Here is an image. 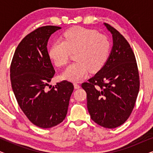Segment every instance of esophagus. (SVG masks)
<instances>
[{
    "label": "esophagus",
    "instance_id": "1",
    "mask_svg": "<svg viewBox=\"0 0 153 153\" xmlns=\"http://www.w3.org/2000/svg\"><path fill=\"white\" fill-rule=\"evenodd\" d=\"M74 86L75 89H79L81 88V85L76 83H74Z\"/></svg>",
    "mask_w": 153,
    "mask_h": 153
}]
</instances>
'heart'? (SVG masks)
I'll return each instance as SVG.
<instances>
[{
  "label": "heart",
  "instance_id": "heart-1",
  "mask_svg": "<svg viewBox=\"0 0 153 153\" xmlns=\"http://www.w3.org/2000/svg\"><path fill=\"white\" fill-rule=\"evenodd\" d=\"M110 50V40L105 35L91 29L75 27L64 33L62 40L54 42L49 56L56 66L62 67L68 62L71 52H75L76 61L64 71L62 77L79 81L86 76L90 70H100L107 60Z\"/></svg>",
  "mask_w": 153,
  "mask_h": 153
}]
</instances>
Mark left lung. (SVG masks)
Masks as SVG:
<instances>
[{
	"label": "left lung",
	"instance_id": "obj_1",
	"mask_svg": "<svg viewBox=\"0 0 153 153\" xmlns=\"http://www.w3.org/2000/svg\"><path fill=\"white\" fill-rule=\"evenodd\" d=\"M113 37V47L103 67L82 88L94 122L113 129L123 124L134 106L139 91V76L134 53L124 37L104 24Z\"/></svg>",
	"mask_w": 153,
	"mask_h": 153
}]
</instances>
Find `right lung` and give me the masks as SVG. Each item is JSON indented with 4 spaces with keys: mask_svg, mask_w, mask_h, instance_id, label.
Masks as SVG:
<instances>
[{
    "mask_svg": "<svg viewBox=\"0 0 153 153\" xmlns=\"http://www.w3.org/2000/svg\"><path fill=\"white\" fill-rule=\"evenodd\" d=\"M60 27L46 26L27 35L19 44L10 66L12 88L21 109L41 128H50L65 118L74 85L68 81L46 87L55 74L47 43Z\"/></svg>",
    "mask_w": 153,
    "mask_h": 153,
    "instance_id": "obj_1",
    "label": "right lung"
}]
</instances>
